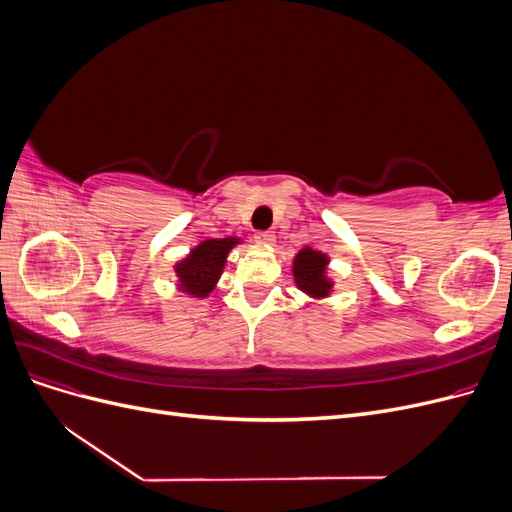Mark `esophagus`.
<instances>
[{"mask_svg":"<svg viewBox=\"0 0 512 512\" xmlns=\"http://www.w3.org/2000/svg\"><path fill=\"white\" fill-rule=\"evenodd\" d=\"M256 243H260V245H271L273 241H275V237L271 235V232H256Z\"/></svg>","mask_w":512,"mask_h":512,"instance_id":"obj_1","label":"esophagus"}]
</instances>
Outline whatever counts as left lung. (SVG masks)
<instances>
[{
  "instance_id": "left-lung-1",
  "label": "left lung",
  "mask_w": 512,
  "mask_h": 512,
  "mask_svg": "<svg viewBox=\"0 0 512 512\" xmlns=\"http://www.w3.org/2000/svg\"><path fill=\"white\" fill-rule=\"evenodd\" d=\"M329 262V254L314 250L309 245L301 247L292 260L294 286L314 301L329 299L335 288V280L329 275Z\"/></svg>"
}]
</instances>
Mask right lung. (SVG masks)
<instances>
[{
    "mask_svg": "<svg viewBox=\"0 0 512 512\" xmlns=\"http://www.w3.org/2000/svg\"><path fill=\"white\" fill-rule=\"evenodd\" d=\"M241 243L243 241L239 237H224L205 239L194 245L188 254L173 265L177 290L192 299H207L220 282L230 250Z\"/></svg>",
    "mask_w": 512,
    "mask_h": 512,
    "instance_id": "right-lung-1",
    "label": "right lung"
}]
</instances>
